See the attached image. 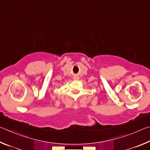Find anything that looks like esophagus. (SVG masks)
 Wrapping results in <instances>:
<instances>
[{
	"mask_svg": "<svg viewBox=\"0 0 150 150\" xmlns=\"http://www.w3.org/2000/svg\"><path fill=\"white\" fill-rule=\"evenodd\" d=\"M78 79H79V78H78V77H74V80H78Z\"/></svg>",
	"mask_w": 150,
	"mask_h": 150,
	"instance_id": "34e87169",
	"label": "esophagus"
}]
</instances>
